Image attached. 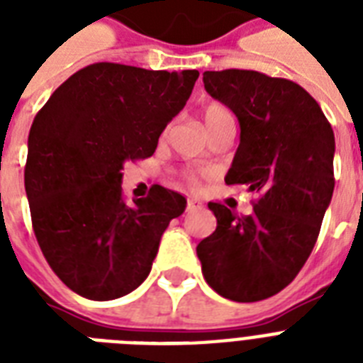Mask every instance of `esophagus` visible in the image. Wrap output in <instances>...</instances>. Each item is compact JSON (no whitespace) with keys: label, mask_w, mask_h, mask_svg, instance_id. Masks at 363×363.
<instances>
[{"label":"esophagus","mask_w":363,"mask_h":363,"mask_svg":"<svg viewBox=\"0 0 363 363\" xmlns=\"http://www.w3.org/2000/svg\"><path fill=\"white\" fill-rule=\"evenodd\" d=\"M201 207H203V205H201V201H198V199H194V198H188V201H186V211H188V213L199 211V209H201Z\"/></svg>","instance_id":"1"}]
</instances>
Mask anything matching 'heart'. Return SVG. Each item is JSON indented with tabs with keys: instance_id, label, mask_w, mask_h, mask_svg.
<instances>
[{
	"instance_id": "b5f03b06",
	"label": "heart",
	"mask_w": 363,
	"mask_h": 363,
	"mask_svg": "<svg viewBox=\"0 0 363 363\" xmlns=\"http://www.w3.org/2000/svg\"><path fill=\"white\" fill-rule=\"evenodd\" d=\"M201 118H203V125L207 133L213 130H218L222 125H235V116H233L232 109H230L228 105L218 104V101H211V104L205 105L203 111H201ZM184 179H186L190 184H196V182H198V179H196L194 173H186Z\"/></svg>"
}]
</instances>
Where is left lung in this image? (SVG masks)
I'll list each match as a JSON object with an SVG mask.
<instances>
[{"mask_svg":"<svg viewBox=\"0 0 363 363\" xmlns=\"http://www.w3.org/2000/svg\"><path fill=\"white\" fill-rule=\"evenodd\" d=\"M205 90L228 105L241 143L226 184L256 194L252 215L209 203L216 230L198 245L207 284L232 301H259L296 279L332 201L335 137L307 90L259 71H205Z\"/></svg>","mask_w":363,"mask_h":363,"instance_id":"obj_1","label":"left lung"}]
</instances>
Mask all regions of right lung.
Segmentation results:
<instances>
[{
	"label": "right lung",
	"instance_id": "1",
	"mask_svg": "<svg viewBox=\"0 0 363 363\" xmlns=\"http://www.w3.org/2000/svg\"><path fill=\"white\" fill-rule=\"evenodd\" d=\"M198 77L99 62L71 75L37 113L24 169L31 226L48 265L82 298L135 290L186 207L160 184L128 205L121 184L125 162L152 156Z\"/></svg>",
	"mask_w": 363,
	"mask_h": 363
}]
</instances>
